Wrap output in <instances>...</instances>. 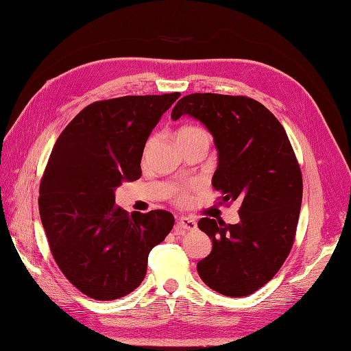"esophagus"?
<instances>
[{
	"label": "esophagus",
	"mask_w": 351,
	"mask_h": 351,
	"mask_svg": "<svg viewBox=\"0 0 351 351\" xmlns=\"http://www.w3.org/2000/svg\"><path fill=\"white\" fill-rule=\"evenodd\" d=\"M197 229V223L189 217H179L176 221V230L179 232H193Z\"/></svg>",
	"instance_id": "34e87169"
}]
</instances>
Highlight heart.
Returning <instances> with one entry per match:
<instances>
[{
  "instance_id": "b5f03b06",
  "label": "heart",
  "mask_w": 351,
  "mask_h": 351,
  "mask_svg": "<svg viewBox=\"0 0 351 351\" xmlns=\"http://www.w3.org/2000/svg\"><path fill=\"white\" fill-rule=\"evenodd\" d=\"M178 138H184V141H206L209 142V136L205 132V130H202L199 127H194V125H185L178 132ZM151 148V142L146 145L145 148V154H148Z\"/></svg>"
}]
</instances>
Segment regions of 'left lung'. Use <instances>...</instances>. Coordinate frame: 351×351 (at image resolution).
<instances>
[{
	"mask_svg": "<svg viewBox=\"0 0 351 351\" xmlns=\"http://www.w3.org/2000/svg\"><path fill=\"white\" fill-rule=\"evenodd\" d=\"M213 134L218 165L213 186L241 203L238 224L202 218L213 251L197 263L208 287L242 298L274 278L291 250L302 203V173L286 130L262 103L242 95L190 94L172 110Z\"/></svg>",
	"mask_w": 351,
	"mask_h": 351,
	"instance_id": "obj_1",
	"label": "left lung"
}]
</instances>
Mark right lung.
<instances>
[{"instance_id":"1","label":"right lung","mask_w":351,"mask_h":351,"mask_svg":"<svg viewBox=\"0 0 351 351\" xmlns=\"http://www.w3.org/2000/svg\"><path fill=\"white\" fill-rule=\"evenodd\" d=\"M179 95L95 101L53 145L40 184V218L56 265L89 298L113 300L141 286L149 251L175 224L161 209L130 215L115 205V190L141 178L145 143Z\"/></svg>"}]
</instances>
